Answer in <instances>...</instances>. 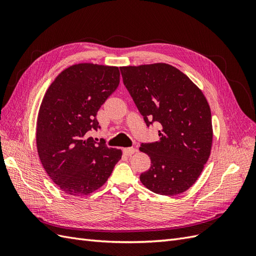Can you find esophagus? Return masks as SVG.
<instances>
[{
	"mask_svg": "<svg viewBox=\"0 0 256 256\" xmlns=\"http://www.w3.org/2000/svg\"><path fill=\"white\" fill-rule=\"evenodd\" d=\"M136 152V148H134V147H128V148H124L122 150V152L126 154V156H131V154H134Z\"/></svg>",
	"mask_w": 256,
	"mask_h": 256,
	"instance_id": "1",
	"label": "esophagus"
}]
</instances>
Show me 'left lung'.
I'll return each instance as SVG.
<instances>
[{"label": "left lung", "instance_id": "obj_1", "mask_svg": "<svg viewBox=\"0 0 256 256\" xmlns=\"http://www.w3.org/2000/svg\"><path fill=\"white\" fill-rule=\"evenodd\" d=\"M120 72L146 125H161L159 140L140 147L152 161L140 175L141 182L161 196L184 192L198 180L212 150L206 97L180 69L166 63L125 66Z\"/></svg>", "mask_w": 256, "mask_h": 256}]
</instances>
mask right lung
Returning <instances> with one entry per match:
<instances>
[{
  "label": "right lung",
  "mask_w": 256,
  "mask_h": 256,
  "mask_svg": "<svg viewBox=\"0 0 256 256\" xmlns=\"http://www.w3.org/2000/svg\"><path fill=\"white\" fill-rule=\"evenodd\" d=\"M120 69L92 63L64 69L46 92L36 126L38 156L58 187L74 196H88L110 177L122 150L90 138L96 115L120 84Z\"/></svg>",
  "instance_id": "1"
}]
</instances>
